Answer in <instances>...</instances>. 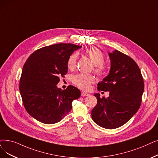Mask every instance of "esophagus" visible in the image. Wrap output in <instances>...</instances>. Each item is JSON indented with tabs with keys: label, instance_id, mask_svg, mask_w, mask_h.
Listing matches in <instances>:
<instances>
[{
	"label": "esophagus",
	"instance_id": "obj_1",
	"mask_svg": "<svg viewBox=\"0 0 158 158\" xmlns=\"http://www.w3.org/2000/svg\"><path fill=\"white\" fill-rule=\"evenodd\" d=\"M89 94L85 92H81V96H88Z\"/></svg>",
	"mask_w": 158,
	"mask_h": 158
}]
</instances>
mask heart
I'll use <instances>...</instances> for the list:
<instances>
[{
	"label": "heart",
	"mask_w": 158,
	"mask_h": 158,
	"mask_svg": "<svg viewBox=\"0 0 158 158\" xmlns=\"http://www.w3.org/2000/svg\"><path fill=\"white\" fill-rule=\"evenodd\" d=\"M86 56L90 59L95 66L94 71L98 75L103 74L105 70L104 65L105 57L102 52L95 48H88L85 51ZM77 60V55L73 53L68 57L67 60V66L69 69H73L75 67ZM95 81L94 76L90 75L78 73L74 75L72 77L73 83L82 90H87L90 88V85Z\"/></svg>",
	"instance_id": "b5f03b06"
}]
</instances>
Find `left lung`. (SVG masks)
<instances>
[{
  "mask_svg": "<svg viewBox=\"0 0 158 158\" xmlns=\"http://www.w3.org/2000/svg\"><path fill=\"white\" fill-rule=\"evenodd\" d=\"M109 74L98 84L99 91L109 92V97L95 94L98 103L92 110L93 121L99 126L114 129L128 122L138 112L144 91V82L138 65L129 56L114 50L109 53Z\"/></svg>",
  "mask_w": 158,
  "mask_h": 158,
  "instance_id": "left-lung-1",
  "label": "left lung"
}]
</instances>
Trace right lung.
I'll return each instance as SVG.
<instances>
[{
  "mask_svg": "<svg viewBox=\"0 0 158 158\" xmlns=\"http://www.w3.org/2000/svg\"><path fill=\"white\" fill-rule=\"evenodd\" d=\"M81 47L59 43L34 52L24 64L19 90L25 109L37 121L54 124L62 120L72 108L74 99L79 98L78 88L70 85L65 90L57 86L60 77L67 73V60Z\"/></svg>",
  "mask_w": 158,
  "mask_h": 158,
  "instance_id": "1",
  "label": "right lung"
}]
</instances>
